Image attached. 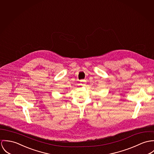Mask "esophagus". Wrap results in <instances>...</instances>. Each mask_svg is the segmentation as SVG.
<instances>
[{"mask_svg":"<svg viewBox=\"0 0 154 154\" xmlns=\"http://www.w3.org/2000/svg\"><path fill=\"white\" fill-rule=\"evenodd\" d=\"M81 82H82V84H81V85H85V80H82V81H81Z\"/></svg>","mask_w":154,"mask_h":154,"instance_id":"1","label":"esophagus"}]
</instances>
